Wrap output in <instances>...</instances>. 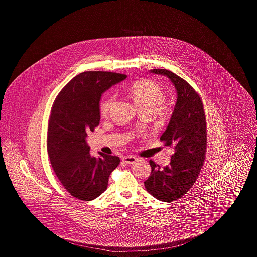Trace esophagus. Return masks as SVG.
Wrapping results in <instances>:
<instances>
[{
	"mask_svg": "<svg viewBox=\"0 0 257 257\" xmlns=\"http://www.w3.org/2000/svg\"><path fill=\"white\" fill-rule=\"evenodd\" d=\"M122 161L126 164H134L137 161L138 158H136L135 156H131V155H128V156H124L122 158Z\"/></svg>",
	"mask_w": 257,
	"mask_h": 257,
	"instance_id": "1",
	"label": "esophagus"
}]
</instances>
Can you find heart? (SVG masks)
<instances>
[{
  "label": "heart",
  "instance_id": "heart-1",
  "mask_svg": "<svg viewBox=\"0 0 257 257\" xmlns=\"http://www.w3.org/2000/svg\"><path fill=\"white\" fill-rule=\"evenodd\" d=\"M127 93L135 104L143 110H153L165 99V92L162 86L156 82L148 79H141L133 82L127 88ZM114 98L111 95L103 98L99 104V112L102 117H107L113 106ZM161 107L160 110H164Z\"/></svg>",
  "mask_w": 257,
  "mask_h": 257
}]
</instances>
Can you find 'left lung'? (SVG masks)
<instances>
[{
  "instance_id": "obj_1",
  "label": "left lung",
  "mask_w": 257,
  "mask_h": 257,
  "mask_svg": "<svg viewBox=\"0 0 257 257\" xmlns=\"http://www.w3.org/2000/svg\"><path fill=\"white\" fill-rule=\"evenodd\" d=\"M152 73L167 76L177 91V101L161 142L174 148L169 166L161 168L149 161L151 173L145 181L147 192L161 201H174L193 187L203 166L206 145V118L199 94L181 77L166 69Z\"/></svg>"
}]
</instances>
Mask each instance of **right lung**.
Returning <instances> with one entry per match:
<instances>
[{
    "label": "right lung",
    "mask_w": 257,
    "mask_h": 257,
    "mask_svg": "<svg viewBox=\"0 0 257 257\" xmlns=\"http://www.w3.org/2000/svg\"><path fill=\"white\" fill-rule=\"evenodd\" d=\"M124 74L86 71L75 76L56 98L50 114L47 151L52 168L66 191L81 200H92L108 187L117 156L91 157L86 142L100 121L104 91L126 79Z\"/></svg>",
    "instance_id": "obj_1"
}]
</instances>
